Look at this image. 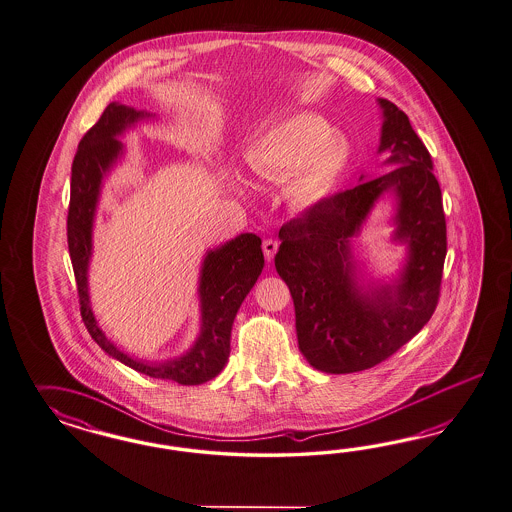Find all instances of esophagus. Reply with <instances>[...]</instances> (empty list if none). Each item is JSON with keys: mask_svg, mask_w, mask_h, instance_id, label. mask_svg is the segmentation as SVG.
I'll use <instances>...</instances> for the list:
<instances>
[{"mask_svg": "<svg viewBox=\"0 0 512 512\" xmlns=\"http://www.w3.org/2000/svg\"><path fill=\"white\" fill-rule=\"evenodd\" d=\"M278 240H272V238H268V240H264L263 242V251L264 257H266V261L270 263V261H274V255H276V251H278Z\"/></svg>", "mask_w": 512, "mask_h": 512, "instance_id": "34e87169", "label": "esophagus"}]
</instances>
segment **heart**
Listing matches in <instances>:
<instances>
[{
    "mask_svg": "<svg viewBox=\"0 0 512 512\" xmlns=\"http://www.w3.org/2000/svg\"><path fill=\"white\" fill-rule=\"evenodd\" d=\"M251 169L263 178L291 176V193L302 204L323 201L347 163V148L330 137L317 114L298 112L270 125L249 152Z\"/></svg>",
    "mask_w": 512,
    "mask_h": 512,
    "instance_id": "b5f03b06",
    "label": "heart"
}]
</instances>
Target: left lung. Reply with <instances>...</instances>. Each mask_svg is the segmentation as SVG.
I'll return each mask as SVG.
<instances>
[{
    "instance_id": "left-lung-1",
    "label": "left lung",
    "mask_w": 512,
    "mask_h": 512,
    "mask_svg": "<svg viewBox=\"0 0 512 512\" xmlns=\"http://www.w3.org/2000/svg\"><path fill=\"white\" fill-rule=\"evenodd\" d=\"M383 110L379 154L387 174L313 204L279 229L276 270L295 302L302 355L319 372L353 373L387 360L434 315L447 255V223L432 157L403 110ZM395 197L393 239L408 246L401 276L364 284L350 238L375 201Z\"/></svg>"
}]
</instances>
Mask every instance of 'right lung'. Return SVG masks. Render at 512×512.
<instances>
[{
	"instance_id": "add662e5",
	"label": "right lung",
	"mask_w": 512,
	"mask_h": 512,
	"mask_svg": "<svg viewBox=\"0 0 512 512\" xmlns=\"http://www.w3.org/2000/svg\"><path fill=\"white\" fill-rule=\"evenodd\" d=\"M154 114L110 103L97 124L82 137L71 169V201L67 214V244L77 279L80 315L93 341L135 372L178 385H201L214 379L229 360L234 317L253 289L264 266L261 238L244 233L223 246L206 251L199 278L201 332L182 357L150 362L131 357L105 336L97 325L88 291V266L92 259L93 219L103 178L124 155L120 137L140 120Z\"/></svg>"
}]
</instances>
